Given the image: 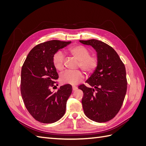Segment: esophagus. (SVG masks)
I'll return each instance as SVG.
<instances>
[{"instance_id": "34e87169", "label": "esophagus", "mask_w": 146, "mask_h": 146, "mask_svg": "<svg viewBox=\"0 0 146 146\" xmlns=\"http://www.w3.org/2000/svg\"><path fill=\"white\" fill-rule=\"evenodd\" d=\"M77 88H77V86H72V90H73V91L77 90Z\"/></svg>"}]
</instances>
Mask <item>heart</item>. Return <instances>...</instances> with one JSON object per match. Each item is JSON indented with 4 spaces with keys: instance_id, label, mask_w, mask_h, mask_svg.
Here are the masks:
<instances>
[{
    "instance_id": "b5f03b06",
    "label": "heart",
    "mask_w": 146,
    "mask_h": 146,
    "mask_svg": "<svg viewBox=\"0 0 146 146\" xmlns=\"http://www.w3.org/2000/svg\"><path fill=\"white\" fill-rule=\"evenodd\" d=\"M69 52L78 61V68L84 72L91 73L94 71L98 64V60L94 55H90V51L81 45H76L70 47ZM52 63L58 70L64 69V56L61 52H57L53 56ZM83 75L80 70L65 71L60 75V81L63 84L76 85L83 79Z\"/></svg>"
}]
</instances>
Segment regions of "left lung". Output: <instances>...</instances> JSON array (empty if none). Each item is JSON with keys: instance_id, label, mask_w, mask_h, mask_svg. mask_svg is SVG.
<instances>
[{"instance_id": "8db88e82", "label": "left lung", "mask_w": 146, "mask_h": 146, "mask_svg": "<svg viewBox=\"0 0 146 146\" xmlns=\"http://www.w3.org/2000/svg\"><path fill=\"white\" fill-rule=\"evenodd\" d=\"M90 45L98 53V64L94 72L78 86L83 92L82 99L85 115L97 122H105L116 116L123 104L127 92L126 70L117 52L102 41L92 39L80 40Z\"/></svg>"}]
</instances>
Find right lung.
<instances>
[{
  "label": "right lung",
  "instance_id": "right-lung-1",
  "mask_svg": "<svg viewBox=\"0 0 146 146\" xmlns=\"http://www.w3.org/2000/svg\"><path fill=\"white\" fill-rule=\"evenodd\" d=\"M70 42L51 40L39 44L30 51L22 67V98L29 113L41 123H54L65 113L72 88L66 84L55 92L50 91L56 87L55 80L58 78L52 58L57 51Z\"/></svg>",
  "mask_w": 146,
  "mask_h": 146
}]
</instances>
